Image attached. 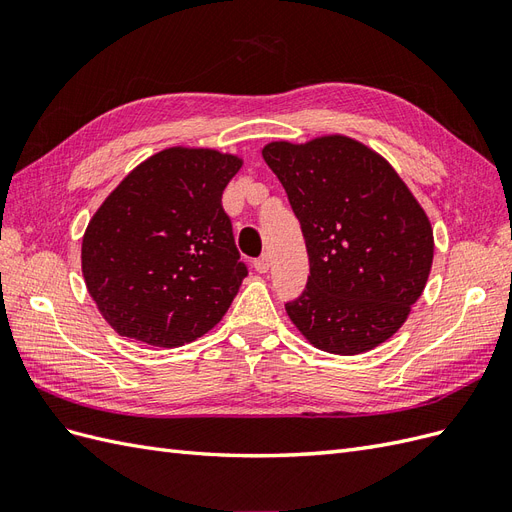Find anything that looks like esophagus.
<instances>
[{
  "label": "esophagus",
  "instance_id": "34e87169",
  "mask_svg": "<svg viewBox=\"0 0 512 512\" xmlns=\"http://www.w3.org/2000/svg\"><path fill=\"white\" fill-rule=\"evenodd\" d=\"M269 267H271V258H269V254H262L260 258H256V260H254V269H256L258 273H267V271H269Z\"/></svg>",
  "mask_w": 512,
  "mask_h": 512
}]
</instances>
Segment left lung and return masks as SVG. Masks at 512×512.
Wrapping results in <instances>:
<instances>
[{"instance_id":"1","label":"left lung","mask_w":512,"mask_h":512,"mask_svg":"<svg viewBox=\"0 0 512 512\" xmlns=\"http://www.w3.org/2000/svg\"><path fill=\"white\" fill-rule=\"evenodd\" d=\"M301 222L309 277L286 312L309 344L361 354L386 342L421 297L433 262L427 213L380 153L342 134L265 145Z\"/></svg>"}]
</instances>
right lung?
I'll return each instance as SVG.
<instances>
[{"label":"right lung","mask_w":512,"mask_h":512,"mask_svg":"<svg viewBox=\"0 0 512 512\" xmlns=\"http://www.w3.org/2000/svg\"><path fill=\"white\" fill-rule=\"evenodd\" d=\"M241 164L215 149L168 147L138 164L89 220L83 277L121 337L177 348L228 312L247 267L222 192Z\"/></svg>","instance_id":"obj_1"}]
</instances>
